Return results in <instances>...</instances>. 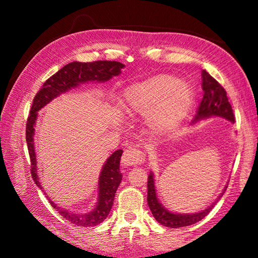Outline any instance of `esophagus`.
Returning <instances> with one entry per match:
<instances>
[{
    "instance_id": "obj_1",
    "label": "esophagus",
    "mask_w": 258,
    "mask_h": 258,
    "mask_svg": "<svg viewBox=\"0 0 258 258\" xmlns=\"http://www.w3.org/2000/svg\"><path fill=\"white\" fill-rule=\"evenodd\" d=\"M142 161H143V153L140 150L133 149V147H128L127 150H125L122 156V163L124 166L138 165Z\"/></svg>"
}]
</instances>
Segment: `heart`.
<instances>
[{"label": "heart", "instance_id": "b5f03b06", "mask_svg": "<svg viewBox=\"0 0 258 258\" xmlns=\"http://www.w3.org/2000/svg\"><path fill=\"white\" fill-rule=\"evenodd\" d=\"M193 101L187 81L172 74H157L128 85L123 104L130 114L149 116L150 127L158 133L171 132L185 118Z\"/></svg>", "mask_w": 258, "mask_h": 258}]
</instances>
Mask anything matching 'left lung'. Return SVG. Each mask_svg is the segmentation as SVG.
Segmentation results:
<instances>
[{"mask_svg": "<svg viewBox=\"0 0 258 258\" xmlns=\"http://www.w3.org/2000/svg\"><path fill=\"white\" fill-rule=\"evenodd\" d=\"M202 90H203V98L200 103L195 116L191 120L190 125L194 126L201 123L202 120L208 119L211 117H220L234 124V114L231 104L228 102L226 95V91L223 89V86L218 82L212 78L205 70L202 71ZM227 188V184L223 188L222 193L218 195L217 199L214 201L210 206H207L205 210H202L195 213H175L169 211L168 208L164 206L160 202L157 196V190L155 186V177L154 173L152 171L149 174V182H147V204L150 206V210L154 216L155 220L163 226L178 228L184 226H189L193 224L203 220L213 207L216 205V203L221 200L223 194L225 193Z\"/></svg>", "mask_w": 258, "mask_h": 258, "instance_id": "8db88e82", "label": "left lung"}]
</instances>
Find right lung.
<instances>
[{"label":"right lung","instance_id":"right-lung-1","mask_svg":"<svg viewBox=\"0 0 258 258\" xmlns=\"http://www.w3.org/2000/svg\"><path fill=\"white\" fill-rule=\"evenodd\" d=\"M124 67V64L116 61H97L92 63H82L75 61L67 64L58 72L52 75L43 84L42 89L37 92L32 104L30 116L27 118L26 143L27 147H29L32 163L31 171L33 180H34L38 188L44 191L46 199H48V202L51 203V205L54 208H56L58 214H61L69 222L78 226H96L107 217L113 206L115 193H116L118 185L120 184V180H122L123 177L119 169L120 156L123 154V151H115L113 154L108 156L104 165L102 166L97 180V199L92 210L86 212H75L58 206L48 197L45 190L43 189L40 177H38L34 144L35 126L38 117L37 112H40L43 107L52 102L54 98L64 94V93H68L71 90L78 89L82 84L96 83V82H98V83H105V82L111 80L113 76H117L122 73Z\"/></svg>","mask_w":258,"mask_h":258}]
</instances>
